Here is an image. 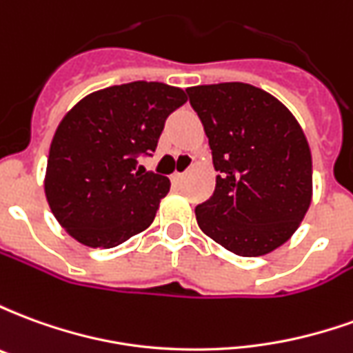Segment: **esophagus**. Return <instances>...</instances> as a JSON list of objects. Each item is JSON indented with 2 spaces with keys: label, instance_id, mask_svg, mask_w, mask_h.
<instances>
[{
  "label": "esophagus",
  "instance_id": "esophagus-1",
  "mask_svg": "<svg viewBox=\"0 0 353 353\" xmlns=\"http://www.w3.org/2000/svg\"><path fill=\"white\" fill-rule=\"evenodd\" d=\"M183 174H179V172H176V174H172V177H170V179H172V183L174 185H179L181 183V181H183Z\"/></svg>",
  "mask_w": 353,
  "mask_h": 353
}]
</instances>
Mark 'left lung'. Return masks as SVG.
I'll use <instances>...</instances> for the list:
<instances>
[{
    "label": "left lung",
    "mask_w": 353,
    "mask_h": 353,
    "mask_svg": "<svg viewBox=\"0 0 353 353\" xmlns=\"http://www.w3.org/2000/svg\"><path fill=\"white\" fill-rule=\"evenodd\" d=\"M217 172L214 194L194 208L204 234L242 257L288 242L312 199L308 141L289 109L245 83L187 88Z\"/></svg>",
    "instance_id": "obj_1"
}]
</instances>
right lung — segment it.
<instances>
[{
  "mask_svg": "<svg viewBox=\"0 0 353 353\" xmlns=\"http://www.w3.org/2000/svg\"><path fill=\"white\" fill-rule=\"evenodd\" d=\"M185 101L181 88L134 81L88 94L62 119L45 194L77 242L115 248L153 223L170 179L138 161L151 157L168 115Z\"/></svg>",
  "mask_w": 353,
  "mask_h": 353,
  "instance_id": "right-lung-1",
  "label": "right lung"
}]
</instances>
